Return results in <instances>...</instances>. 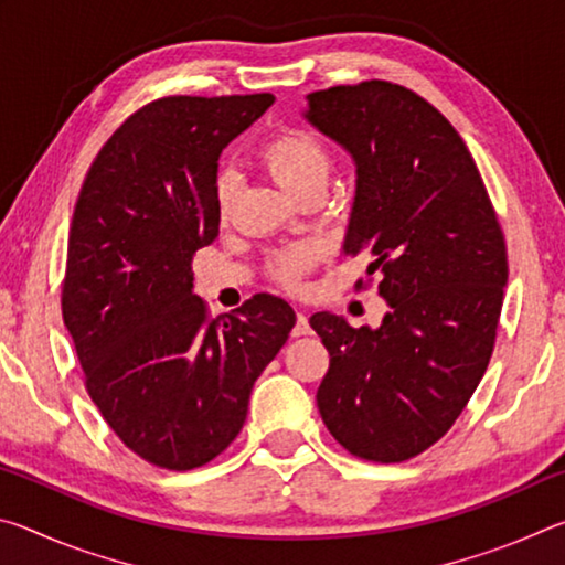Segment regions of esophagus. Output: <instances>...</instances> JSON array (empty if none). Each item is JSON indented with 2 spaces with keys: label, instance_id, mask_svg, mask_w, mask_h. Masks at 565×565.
I'll list each match as a JSON object with an SVG mask.
<instances>
[{
  "label": "esophagus",
  "instance_id": "obj_1",
  "mask_svg": "<svg viewBox=\"0 0 565 565\" xmlns=\"http://www.w3.org/2000/svg\"><path fill=\"white\" fill-rule=\"evenodd\" d=\"M294 337L299 339V337H309L311 333V327H309V319H306V313H296V323H294Z\"/></svg>",
  "mask_w": 565,
  "mask_h": 565
}]
</instances>
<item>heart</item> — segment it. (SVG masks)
<instances>
[{
    "label": "heart",
    "mask_w": 565,
    "mask_h": 565,
    "mask_svg": "<svg viewBox=\"0 0 565 565\" xmlns=\"http://www.w3.org/2000/svg\"><path fill=\"white\" fill-rule=\"evenodd\" d=\"M262 161L271 171V177L286 191H291L294 196H299L301 191L313 184L327 181L331 169L327 147L313 134L296 129L276 134V137L266 141L262 147ZM214 199L216 212L224 218L234 199V179L226 171L216 179ZM313 259H317V248L313 246L284 248V252H279L271 259V276L284 286H299L301 276L311 269Z\"/></svg>",
    "instance_id": "obj_1"
}]
</instances>
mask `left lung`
Instances as JSON below:
<instances>
[{
	"label": "left lung",
	"instance_id": "8db88e82",
	"mask_svg": "<svg viewBox=\"0 0 565 565\" xmlns=\"http://www.w3.org/2000/svg\"><path fill=\"white\" fill-rule=\"evenodd\" d=\"M303 117L349 151L356 196L343 254H369L379 329L309 319L329 351L321 418L349 454L398 463L434 446L489 366L509 259L489 191L434 104L371 79L311 92Z\"/></svg>",
	"mask_w": 565,
	"mask_h": 565
}]
</instances>
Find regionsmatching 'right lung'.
<instances>
[{
  "instance_id": "right-lung-1",
  "label": "right lung",
  "mask_w": 565,
  "mask_h": 565,
  "mask_svg": "<svg viewBox=\"0 0 565 565\" xmlns=\"http://www.w3.org/2000/svg\"><path fill=\"white\" fill-rule=\"evenodd\" d=\"M271 104V94L147 104L102 147L74 206L62 317L84 386L124 446L169 471L234 441L254 381L296 323L279 296L209 319L191 291V259L218 236V154Z\"/></svg>"
}]
</instances>
